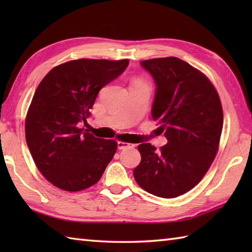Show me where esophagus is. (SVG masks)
<instances>
[{"instance_id":"obj_1","label":"esophagus","mask_w":252,"mask_h":252,"mask_svg":"<svg viewBox=\"0 0 252 252\" xmlns=\"http://www.w3.org/2000/svg\"><path fill=\"white\" fill-rule=\"evenodd\" d=\"M117 146H118V149H126V148H134L135 147L134 144H129L126 142H118Z\"/></svg>"}]
</instances>
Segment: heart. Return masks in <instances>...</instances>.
I'll return each mask as SVG.
<instances>
[{
	"instance_id": "b5f03b06",
	"label": "heart",
	"mask_w": 252,
	"mask_h": 252,
	"mask_svg": "<svg viewBox=\"0 0 252 252\" xmlns=\"http://www.w3.org/2000/svg\"><path fill=\"white\" fill-rule=\"evenodd\" d=\"M134 83H137V84H145L143 81H140V80H136V81H134Z\"/></svg>"
}]
</instances>
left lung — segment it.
Listing matches in <instances>:
<instances>
[{
  "mask_svg": "<svg viewBox=\"0 0 252 252\" xmlns=\"http://www.w3.org/2000/svg\"><path fill=\"white\" fill-rule=\"evenodd\" d=\"M156 84L152 117L168 143L156 151L151 143L137 149L133 170L143 189L174 198L199 183L218 152L223 127L222 105L209 79L178 57L141 62Z\"/></svg>",
  "mask_w": 252,
  "mask_h": 252,
  "instance_id": "left-lung-1",
  "label": "left lung"
}]
</instances>
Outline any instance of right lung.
Masks as SVG:
<instances>
[{
    "label": "right lung",
    "instance_id": "add662e5",
    "mask_svg": "<svg viewBox=\"0 0 252 252\" xmlns=\"http://www.w3.org/2000/svg\"><path fill=\"white\" fill-rule=\"evenodd\" d=\"M129 61L78 60L53 68L36 88L26 118V141L35 165L53 185L78 191L97 183L117 143L80 129L101 88Z\"/></svg>",
    "mask_w": 252,
    "mask_h": 252
}]
</instances>
